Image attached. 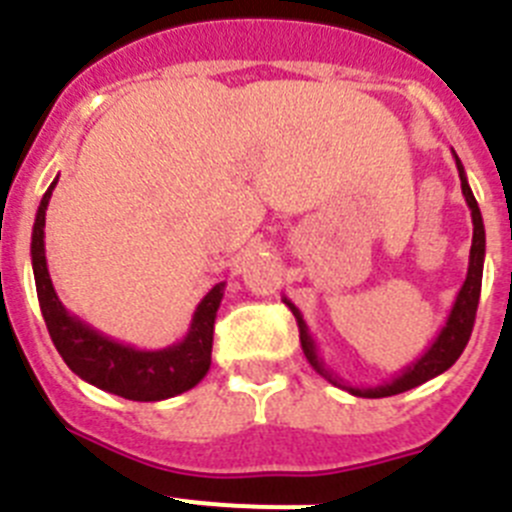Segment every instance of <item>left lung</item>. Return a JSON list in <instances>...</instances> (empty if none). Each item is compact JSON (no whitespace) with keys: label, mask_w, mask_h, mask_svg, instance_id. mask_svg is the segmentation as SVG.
<instances>
[{"label":"left lung","mask_w":512,"mask_h":512,"mask_svg":"<svg viewBox=\"0 0 512 512\" xmlns=\"http://www.w3.org/2000/svg\"><path fill=\"white\" fill-rule=\"evenodd\" d=\"M456 158V169H459V179H461V194H464V200H467L469 210H472V225H474V235H472V251H469V269H467V279L461 284L459 295H456L454 307H451L449 318H446V325L438 330L436 341L431 346L425 348V354L420 359H415L413 364L405 366L397 377H392L390 382H382L377 387H351V384L343 382L333 369L325 366V361L320 359L318 346H315V338L310 336V330H307L305 318H302V312L292 305V300L284 297V305H289L292 315L297 318V328H300V343L302 351H305L307 361L318 374H323L330 384H336L341 390L351 392L356 397H390V395H400V392H408L418 384L428 382V379L438 377L454 364L456 359L461 356L464 346L469 343V336H472L474 328V315H477V305H479V292H482V266H485V223H482V212H479L477 200H474L472 189H469L467 174H464V166H461L459 156L454 153Z\"/></svg>","instance_id":"1"}]
</instances>
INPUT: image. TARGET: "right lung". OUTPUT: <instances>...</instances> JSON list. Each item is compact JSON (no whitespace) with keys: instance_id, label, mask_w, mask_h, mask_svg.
Instances as JSON below:
<instances>
[{"instance_id":"right-lung-1","label":"right lung","mask_w":512,"mask_h":512,"mask_svg":"<svg viewBox=\"0 0 512 512\" xmlns=\"http://www.w3.org/2000/svg\"><path fill=\"white\" fill-rule=\"evenodd\" d=\"M56 184L58 179L48 187V192L40 200L33 225L30 256H33L40 312H43V320L48 325V333H51L58 354L69 364L71 372L79 374L84 382L94 384L104 392H112L117 397H125V400L158 402L192 390L194 384H200L202 377L210 372L212 330H215L217 307L223 300L225 282L215 284L202 297V302L192 315L187 336L174 343V346L158 348V351H140V348L128 346V343L104 336V333L94 330L92 325H87L63 307L56 289H53L51 274H48L43 228L45 210H48Z\"/></svg>"}]
</instances>
